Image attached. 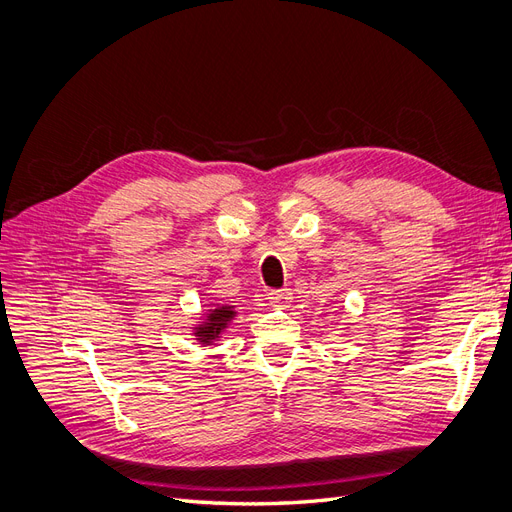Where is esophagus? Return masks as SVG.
Here are the masks:
<instances>
[{
  "instance_id": "34e87169",
  "label": "esophagus",
  "mask_w": 512,
  "mask_h": 512,
  "mask_svg": "<svg viewBox=\"0 0 512 512\" xmlns=\"http://www.w3.org/2000/svg\"><path fill=\"white\" fill-rule=\"evenodd\" d=\"M264 298L269 300L273 306H288L292 302V292L290 290H267L264 292Z\"/></svg>"
}]
</instances>
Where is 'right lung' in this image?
Here are the masks:
<instances>
[{
    "instance_id": "right-lung-1",
    "label": "right lung",
    "mask_w": 512,
    "mask_h": 512,
    "mask_svg": "<svg viewBox=\"0 0 512 512\" xmlns=\"http://www.w3.org/2000/svg\"><path fill=\"white\" fill-rule=\"evenodd\" d=\"M235 317V311L231 309V306H218V309H214L208 317V323H203L199 330H197V336H199V342L203 344H210L214 342L224 327L229 325V321Z\"/></svg>"
}]
</instances>
